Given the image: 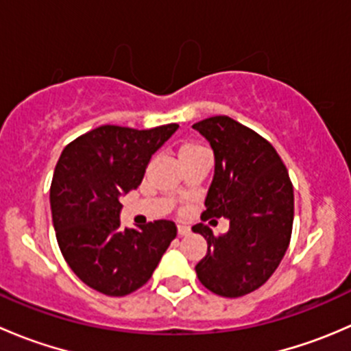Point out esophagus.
Masks as SVG:
<instances>
[{
	"label": "esophagus",
	"mask_w": 351,
	"mask_h": 351,
	"mask_svg": "<svg viewBox=\"0 0 351 351\" xmlns=\"http://www.w3.org/2000/svg\"><path fill=\"white\" fill-rule=\"evenodd\" d=\"M178 234L180 236L190 234V228H189V226H178Z\"/></svg>",
	"instance_id": "1"
}]
</instances>
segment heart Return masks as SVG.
<instances>
[{
	"mask_svg": "<svg viewBox=\"0 0 351 351\" xmlns=\"http://www.w3.org/2000/svg\"><path fill=\"white\" fill-rule=\"evenodd\" d=\"M200 153H205V149L200 146V144L192 143V141H185V143L180 144V147H178L180 161H185V159L192 158V156L200 154Z\"/></svg>",
	"mask_w": 351,
	"mask_h": 351,
	"instance_id": "b5f03b06",
	"label": "heart"
}]
</instances>
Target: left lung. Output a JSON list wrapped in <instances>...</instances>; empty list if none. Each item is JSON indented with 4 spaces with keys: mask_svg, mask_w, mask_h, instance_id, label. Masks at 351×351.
<instances>
[{
    "mask_svg": "<svg viewBox=\"0 0 351 351\" xmlns=\"http://www.w3.org/2000/svg\"><path fill=\"white\" fill-rule=\"evenodd\" d=\"M193 129L208 141L215 159L202 221H229L222 236L202 222L192 228L208 246L195 267L197 277L217 295H246L271 277L289 247L293 222L289 171L267 139L231 117H210Z\"/></svg>",
    "mask_w": 351,
    "mask_h": 351,
    "instance_id": "left-lung-1",
    "label": "left lung"
}]
</instances>
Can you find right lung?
Wrapping results in <instances>:
<instances>
[{
	"instance_id": "add662e5",
	"label": "right lung",
	"mask_w": 351,
	"mask_h": 351,
	"mask_svg": "<svg viewBox=\"0 0 351 351\" xmlns=\"http://www.w3.org/2000/svg\"><path fill=\"white\" fill-rule=\"evenodd\" d=\"M178 123L149 130L101 125L67 144L51 183L56 238L71 270L97 292L122 297L151 278L176 238L171 221L120 226V197L141 185Z\"/></svg>"
}]
</instances>
